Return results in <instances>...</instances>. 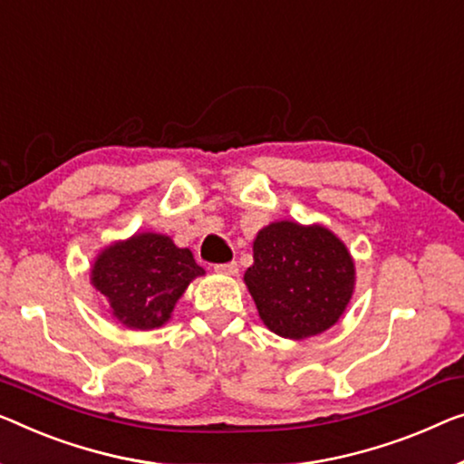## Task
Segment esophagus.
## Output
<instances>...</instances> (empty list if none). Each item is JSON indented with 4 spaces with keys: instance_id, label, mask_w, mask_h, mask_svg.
<instances>
[{
    "instance_id": "34e87169",
    "label": "esophagus",
    "mask_w": 464,
    "mask_h": 464,
    "mask_svg": "<svg viewBox=\"0 0 464 464\" xmlns=\"http://www.w3.org/2000/svg\"><path fill=\"white\" fill-rule=\"evenodd\" d=\"M214 271L220 275H235L237 273V262H225V265H214Z\"/></svg>"
}]
</instances>
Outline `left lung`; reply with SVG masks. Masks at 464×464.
<instances>
[{
  "instance_id": "1",
  "label": "left lung",
  "mask_w": 464,
  "mask_h": 464,
  "mask_svg": "<svg viewBox=\"0 0 464 464\" xmlns=\"http://www.w3.org/2000/svg\"><path fill=\"white\" fill-rule=\"evenodd\" d=\"M354 275L348 247L327 227L279 220L256 235L254 265L244 281L273 334L304 340L340 321Z\"/></svg>"
}]
</instances>
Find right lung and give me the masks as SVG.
<instances>
[{
	"label": "right lung",
	"instance_id": "obj_1",
	"mask_svg": "<svg viewBox=\"0 0 464 464\" xmlns=\"http://www.w3.org/2000/svg\"><path fill=\"white\" fill-rule=\"evenodd\" d=\"M204 275L188 247L169 235L135 233L95 258L93 287L108 300L116 321L129 329H158L170 319L189 283Z\"/></svg>",
	"mask_w": 464,
	"mask_h": 464
}]
</instances>
